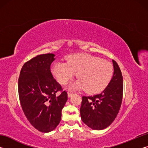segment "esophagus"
Masks as SVG:
<instances>
[{
  "label": "esophagus",
  "instance_id": "obj_1",
  "mask_svg": "<svg viewBox=\"0 0 148 148\" xmlns=\"http://www.w3.org/2000/svg\"><path fill=\"white\" fill-rule=\"evenodd\" d=\"M74 93L73 92H68V97H72V95H73Z\"/></svg>",
  "mask_w": 148,
  "mask_h": 148
}]
</instances>
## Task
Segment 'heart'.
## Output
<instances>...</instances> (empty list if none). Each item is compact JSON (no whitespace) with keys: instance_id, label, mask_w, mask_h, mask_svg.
<instances>
[{"instance_id":"obj_1","label":"heart","mask_w":148,"mask_h":148,"mask_svg":"<svg viewBox=\"0 0 148 148\" xmlns=\"http://www.w3.org/2000/svg\"><path fill=\"white\" fill-rule=\"evenodd\" d=\"M67 63L59 61L52 67V73L59 83L65 84L77 73L78 79L71 89H86L88 93L102 91L110 83L113 66L109 61L87 53L72 54L66 57Z\"/></svg>"}]
</instances>
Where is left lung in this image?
I'll return each mask as SVG.
<instances>
[{"label": "left lung", "mask_w": 148, "mask_h": 148, "mask_svg": "<svg viewBox=\"0 0 148 148\" xmlns=\"http://www.w3.org/2000/svg\"><path fill=\"white\" fill-rule=\"evenodd\" d=\"M114 72L103 91L94 96L82 97L80 114L85 124L92 129L102 130L112 124L121 107L123 80L117 62L112 60Z\"/></svg>", "instance_id": "left-lung-1"}]
</instances>
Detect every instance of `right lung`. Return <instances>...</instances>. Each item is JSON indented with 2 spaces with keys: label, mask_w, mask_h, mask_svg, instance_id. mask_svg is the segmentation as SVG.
Listing matches in <instances>:
<instances>
[{
  "label": "right lung",
  "mask_w": 148,
  "mask_h": 148,
  "mask_svg": "<svg viewBox=\"0 0 148 148\" xmlns=\"http://www.w3.org/2000/svg\"><path fill=\"white\" fill-rule=\"evenodd\" d=\"M53 53L38 55L22 66L18 79L20 104L27 119L42 132L52 131L59 124L67 101L66 91L53 78L51 64ZM61 92L59 96L56 92Z\"/></svg>",
  "instance_id": "add662e5"
}]
</instances>
